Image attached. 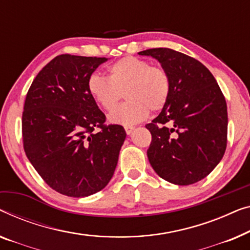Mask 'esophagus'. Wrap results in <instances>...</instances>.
Masks as SVG:
<instances>
[{"instance_id":"obj_1","label":"esophagus","mask_w":250,"mask_h":250,"mask_svg":"<svg viewBox=\"0 0 250 250\" xmlns=\"http://www.w3.org/2000/svg\"><path fill=\"white\" fill-rule=\"evenodd\" d=\"M125 130L126 135H131L133 130H135V128H133V126H125Z\"/></svg>"}]
</instances>
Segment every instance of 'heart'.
Wrapping results in <instances>:
<instances>
[{
    "label": "heart",
    "instance_id": "1",
    "mask_svg": "<svg viewBox=\"0 0 250 250\" xmlns=\"http://www.w3.org/2000/svg\"><path fill=\"white\" fill-rule=\"evenodd\" d=\"M108 77L94 73L87 88L93 100L105 111L117 106L122 95L128 101L108 115L114 125H132L145 120L149 110L160 111L171 95V79L161 66L146 60L125 56L108 66Z\"/></svg>",
    "mask_w": 250,
    "mask_h": 250
}]
</instances>
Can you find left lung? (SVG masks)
<instances>
[{
	"mask_svg": "<svg viewBox=\"0 0 250 250\" xmlns=\"http://www.w3.org/2000/svg\"><path fill=\"white\" fill-rule=\"evenodd\" d=\"M171 79V95L161 113L146 125L152 133L149 163L162 179L188 186L207 177L227 148V102L203 63L171 48H150Z\"/></svg>",
	"mask_w": 250,
	"mask_h": 250,
	"instance_id": "left-lung-1",
	"label": "left lung"
}]
</instances>
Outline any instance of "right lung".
Returning <instances> with one entry per match:
<instances>
[{"mask_svg":"<svg viewBox=\"0 0 250 250\" xmlns=\"http://www.w3.org/2000/svg\"><path fill=\"white\" fill-rule=\"evenodd\" d=\"M106 58L62 54L34 79L22 113L23 148L55 191L87 197L113 177L125 139L124 126L105 125L87 82ZM98 127L100 132H95Z\"/></svg>","mask_w":250,"mask_h":250,"instance_id":"right-lung-1","label":"right lung"}]
</instances>
